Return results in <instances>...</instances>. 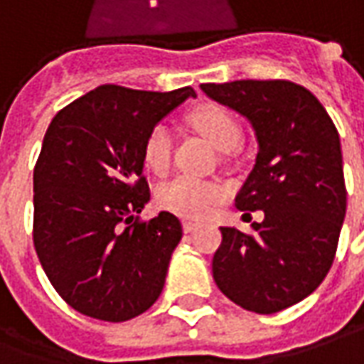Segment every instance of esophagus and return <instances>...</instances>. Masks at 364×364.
Returning a JSON list of instances; mask_svg holds the SVG:
<instances>
[{"label": "esophagus", "instance_id": "1", "mask_svg": "<svg viewBox=\"0 0 364 364\" xmlns=\"http://www.w3.org/2000/svg\"><path fill=\"white\" fill-rule=\"evenodd\" d=\"M199 227H201V225L197 223V221H185V223H183V229H185V233H193V231H197Z\"/></svg>", "mask_w": 364, "mask_h": 364}]
</instances>
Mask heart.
<instances>
[{"label": "heart", "instance_id": "b5f03b06", "mask_svg": "<svg viewBox=\"0 0 364 364\" xmlns=\"http://www.w3.org/2000/svg\"><path fill=\"white\" fill-rule=\"evenodd\" d=\"M191 125L219 151H231L241 139V127L233 113L221 105L207 103L193 111ZM171 131L155 125L143 143V163L155 175H163L171 163ZM223 187L193 177H179L159 189V203L173 213L201 219L223 199Z\"/></svg>", "mask_w": 364, "mask_h": 364}]
</instances>
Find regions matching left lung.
<instances>
[{
	"label": "left lung",
	"mask_w": 364,
	"mask_h": 364,
	"mask_svg": "<svg viewBox=\"0 0 364 364\" xmlns=\"http://www.w3.org/2000/svg\"><path fill=\"white\" fill-rule=\"evenodd\" d=\"M201 89L253 125L259 153L235 205L265 213L253 233L221 227L213 279L235 305L273 315L311 295L335 261L347 213L338 131L321 101L287 79Z\"/></svg>",
	"instance_id": "left-lung-1"
}]
</instances>
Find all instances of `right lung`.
Listing matches in <instances>:
<instances>
[{
    "mask_svg": "<svg viewBox=\"0 0 364 364\" xmlns=\"http://www.w3.org/2000/svg\"><path fill=\"white\" fill-rule=\"evenodd\" d=\"M195 97L101 85L59 111L33 169V245L59 296L81 315L123 323L161 295L181 221L161 211L141 221L151 193L143 143Z\"/></svg>",
    "mask_w": 364,
    "mask_h": 364,
    "instance_id": "add662e5",
    "label": "right lung"
}]
</instances>
